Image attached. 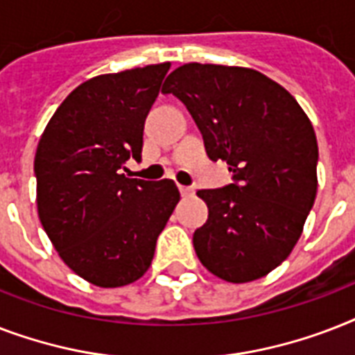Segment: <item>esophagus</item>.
Wrapping results in <instances>:
<instances>
[{
    "instance_id": "1",
    "label": "esophagus",
    "mask_w": 355,
    "mask_h": 355,
    "mask_svg": "<svg viewBox=\"0 0 355 355\" xmlns=\"http://www.w3.org/2000/svg\"><path fill=\"white\" fill-rule=\"evenodd\" d=\"M178 189H180L182 197H191L193 195V188H189V186H178Z\"/></svg>"
}]
</instances>
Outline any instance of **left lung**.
I'll use <instances>...</instances> for the list:
<instances>
[{"instance_id":"1","label":"left lung","mask_w":355,"mask_h":355,"mask_svg":"<svg viewBox=\"0 0 355 355\" xmlns=\"http://www.w3.org/2000/svg\"><path fill=\"white\" fill-rule=\"evenodd\" d=\"M173 94L199 127L210 160H227L234 184L199 189L208 221L193 234L211 275L247 284L291 254L317 195L313 125L289 92L256 69L189 62L169 73Z\"/></svg>"}]
</instances>
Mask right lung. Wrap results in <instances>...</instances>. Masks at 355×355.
I'll use <instances>...</instances> for the list:
<instances>
[{
	"mask_svg": "<svg viewBox=\"0 0 355 355\" xmlns=\"http://www.w3.org/2000/svg\"><path fill=\"white\" fill-rule=\"evenodd\" d=\"M171 64L92 77L44 128L35 155L36 208L60 259L97 287L147 272L156 239L180 200L177 184L121 169L139 160L144 125Z\"/></svg>",
	"mask_w": 355,
	"mask_h": 355,
	"instance_id": "1",
	"label": "right lung"
}]
</instances>
